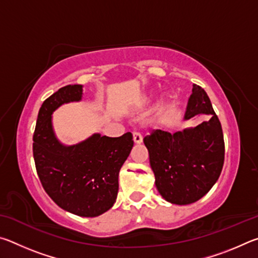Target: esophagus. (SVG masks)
Masks as SVG:
<instances>
[{
    "mask_svg": "<svg viewBox=\"0 0 258 258\" xmlns=\"http://www.w3.org/2000/svg\"><path fill=\"white\" fill-rule=\"evenodd\" d=\"M133 141L135 145H140V143L142 142V135L138 132H134L133 133Z\"/></svg>",
    "mask_w": 258,
    "mask_h": 258,
    "instance_id": "1",
    "label": "esophagus"
}]
</instances>
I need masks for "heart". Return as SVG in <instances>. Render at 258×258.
<instances>
[{"mask_svg":"<svg viewBox=\"0 0 258 258\" xmlns=\"http://www.w3.org/2000/svg\"><path fill=\"white\" fill-rule=\"evenodd\" d=\"M166 104H167V102H163V103L160 104V107H159V110H160V111H163L164 109L166 108Z\"/></svg>","mask_w":258,"mask_h":258,"instance_id":"obj_1","label":"heart"}]
</instances>
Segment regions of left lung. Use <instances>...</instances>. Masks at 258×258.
<instances>
[{"mask_svg": "<svg viewBox=\"0 0 258 258\" xmlns=\"http://www.w3.org/2000/svg\"><path fill=\"white\" fill-rule=\"evenodd\" d=\"M200 113L211 118L173 134L152 131L143 139L157 190L171 204L189 205L203 198L223 168L225 150L220 119L205 90L194 84L184 119Z\"/></svg>", "mask_w": 258, "mask_h": 258, "instance_id": "8db88e82", "label": "left lung"}]
</instances>
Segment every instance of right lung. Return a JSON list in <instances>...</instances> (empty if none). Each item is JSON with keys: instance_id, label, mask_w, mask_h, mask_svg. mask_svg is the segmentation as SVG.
Segmentation results:
<instances>
[{"instance_id": "1", "label": "right lung", "mask_w": 258, "mask_h": 258, "mask_svg": "<svg viewBox=\"0 0 258 258\" xmlns=\"http://www.w3.org/2000/svg\"><path fill=\"white\" fill-rule=\"evenodd\" d=\"M82 85L63 86L40 108L33 137L37 175L60 208L83 217L109 211L118 194V175L133 147L130 132L119 138L95 133L74 146H63L52 126V113L64 103L81 101Z\"/></svg>"}]
</instances>
